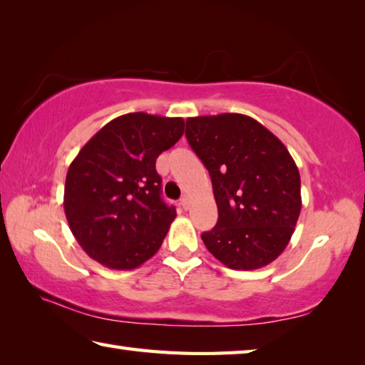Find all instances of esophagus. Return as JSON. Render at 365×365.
<instances>
[{
	"label": "esophagus",
	"mask_w": 365,
	"mask_h": 365,
	"mask_svg": "<svg viewBox=\"0 0 365 365\" xmlns=\"http://www.w3.org/2000/svg\"><path fill=\"white\" fill-rule=\"evenodd\" d=\"M180 204H182V207L187 210L188 207H190V197H188V195H185L182 200H180Z\"/></svg>",
	"instance_id": "34e87169"
}]
</instances>
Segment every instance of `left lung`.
<instances>
[{
  "mask_svg": "<svg viewBox=\"0 0 365 365\" xmlns=\"http://www.w3.org/2000/svg\"><path fill=\"white\" fill-rule=\"evenodd\" d=\"M209 170L218 222L202 242L231 269L274 262L292 237L302 210L300 174L289 150L254 118L195 116L185 130Z\"/></svg>",
  "mask_w": 365,
  "mask_h": 365,
  "instance_id": "1",
  "label": "left lung"
}]
</instances>
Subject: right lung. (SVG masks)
Segmentation results:
<instances>
[{"label":"right lung","instance_id":"add662e5","mask_svg":"<svg viewBox=\"0 0 365 365\" xmlns=\"http://www.w3.org/2000/svg\"><path fill=\"white\" fill-rule=\"evenodd\" d=\"M183 128L182 118L128 113L79 150L67 172L63 209L92 260L134 269L160 250L177 214L161 200L156 158L180 140Z\"/></svg>","mask_w":365,"mask_h":365}]
</instances>
